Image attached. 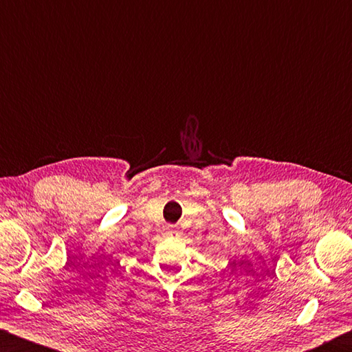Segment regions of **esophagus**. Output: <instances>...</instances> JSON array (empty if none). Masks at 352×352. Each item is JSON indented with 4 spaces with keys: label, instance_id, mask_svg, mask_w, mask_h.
<instances>
[{
    "label": "esophagus",
    "instance_id": "obj_1",
    "mask_svg": "<svg viewBox=\"0 0 352 352\" xmlns=\"http://www.w3.org/2000/svg\"><path fill=\"white\" fill-rule=\"evenodd\" d=\"M166 235H168L170 238H175V236H177V229L175 226H168L166 227Z\"/></svg>",
    "mask_w": 352,
    "mask_h": 352
}]
</instances>
